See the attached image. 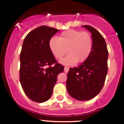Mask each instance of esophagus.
<instances>
[{
  "mask_svg": "<svg viewBox=\"0 0 124 124\" xmlns=\"http://www.w3.org/2000/svg\"><path fill=\"white\" fill-rule=\"evenodd\" d=\"M69 71V68L68 67H64V71L66 73H67Z\"/></svg>",
  "mask_w": 124,
  "mask_h": 124,
  "instance_id": "34e87169",
  "label": "esophagus"
}]
</instances>
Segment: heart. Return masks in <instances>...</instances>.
<instances>
[{"instance_id": "1", "label": "heart", "mask_w": 124, "mask_h": 124, "mask_svg": "<svg viewBox=\"0 0 124 124\" xmlns=\"http://www.w3.org/2000/svg\"><path fill=\"white\" fill-rule=\"evenodd\" d=\"M48 45L56 59L62 58L67 51L68 54L61 63L72 65L77 61L84 62L88 58L93 48V40L87 31L70 29L61 33L59 38H51Z\"/></svg>"}]
</instances>
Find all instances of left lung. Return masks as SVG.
<instances>
[{
    "instance_id": "8db88e82",
    "label": "left lung",
    "mask_w": 124,
    "mask_h": 124,
    "mask_svg": "<svg viewBox=\"0 0 124 124\" xmlns=\"http://www.w3.org/2000/svg\"><path fill=\"white\" fill-rule=\"evenodd\" d=\"M83 27L91 33L93 48L88 58L78 67L70 68L66 88L73 98L88 101L97 96L102 89L107 73L108 51L104 38L89 25Z\"/></svg>"
}]
</instances>
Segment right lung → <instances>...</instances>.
<instances>
[{
  "instance_id": "obj_1",
  "label": "right lung",
  "mask_w": 124,
  "mask_h": 124,
  "mask_svg": "<svg viewBox=\"0 0 124 124\" xmlns=\"http://www.w3.org/2000/svg\"><path fill=\"white\" fill-rule=\"evenodd\" d=\"M59 30L41 26L26 36L20 55V81L28 97L44 102L51 97L59 73L64 66L57 63L49 41Z\"/></svg>"
}]
</instances>
